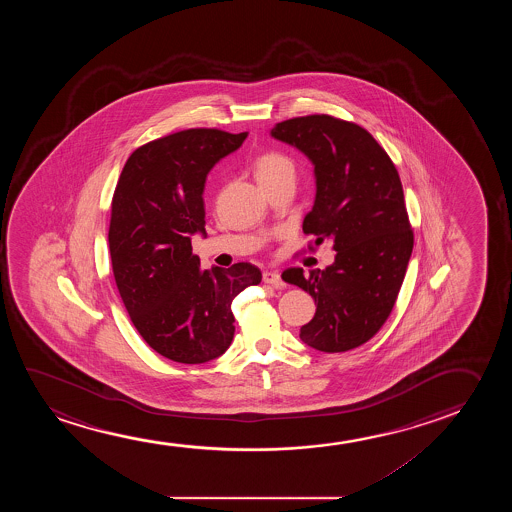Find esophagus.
<instances>
[{"label": "esophagus", "instance_id": "obj_1", "mask_svg": "<svg viewBox=\"0 0 512 512\" xmlns=\"http://www.w3.org/2000/svg\"><path fill=\"white\" fill-rule=\"evenodd\" d=\"M262 280L267 285H271L274 288H283L285 287V281L281 280V274L276 273V271H264L262 274Z\"/></svg>", "mask_w": 512, "mask_h": 512}]
</instances>
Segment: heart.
<instances>
[{
  "mask_svg": "<svg viewBox=\"0 0 512 512\" xmlns=\"http://www.w3.org/2000/svg\"><path fill=\"white\" fill-rule=\"evenodd\" d=\"M253 173L264 189H271L281 182H294L295 164L288 155L271 150L257 157Z\"/></svg>",
  "mask_w": 512,
  "mask_h": 512,
  "instance_id": "heart-1",
  "label": "heart"
}]
</instances>
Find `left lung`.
Returning <instances> with one entry per match:
<instances>
[{"mask_svg":"<svg viewBox=\"0 0 512 512\" xmlns=\"http://www.w3.org/2000/svg\"><path fill=\"white\" fill-rule=\"evenodd\" d=\"M271 136L313 162L315 204L302 231L315 236V245L330 241L336 250L334 264L323 271L292 267L281 274L315 299V316L299 336L325 353L353 350L388 320L413 252L399 173L385 148L355 122L306 115L276 124Z\"/></svg>","mask_w":512,"mask_h":512,"instance_id":"8db88e82","label":"left lung"}]
</instances>
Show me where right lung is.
<instances>
[{
  "mask_svg": "<svg viewBox=\"0 0 512 512\" xmlns=\"http://www.w3.org/2000/svg\"><path fill=\"white\" fill-rule=\"evenodd\" d=\"M248 133L185 129L136 148L112 199L110 257L120 297L152 350L180 364L224 355L234 297L259 285L250 262L201 269L190 236L204 231V183Z\"/></svg>",
  "mask_w": 512,
  "mask_h": 512,
  "instance_id": "obj_1",
  "label": "right lung"
}]
</instances>
